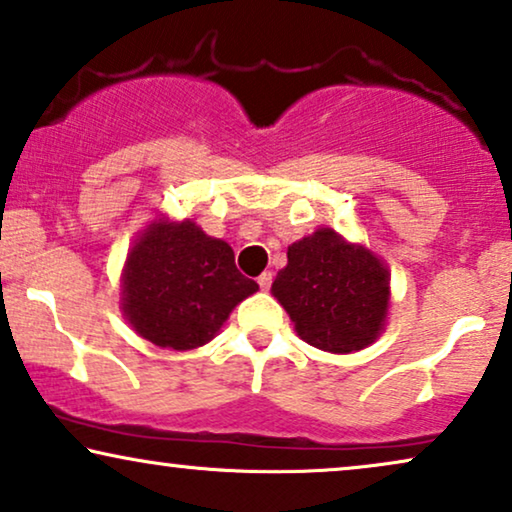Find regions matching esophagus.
<instances>
[{
    "label": "esophagus",
    "instance_id": "1",
    "mask_svg": "<svg viewBox=\"0 0 512 512\" xmlns=\"http://www.w3.org/2000/svg\"><path fill=\"white\" fill-rule=\"evenodd\" d=\"M270 284H272V272H261V275H258V287L268 291Z\"/></svg>",
    "mask_w": 512,
    "mask_h": 512
}]
</instances>
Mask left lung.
<instances>
[{"mask_svg":"<svg viewBox=\"0 0 512 512\" xmlns=\"http://www.w3.org/2000/svg\"><path fill=\"white\" fill-rule=\"evenodd\" d=\"M270 291L296 334L324 353H357L386 331L388 265L334 228H317L291 244Z\"/></svg>","mask_w":512,"mask_h":512,"instance_id":"left-lung-1","label":"left lung"}]
</instances>
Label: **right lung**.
I'll list each match as a JSON object with an SVG mask.
<instances>
[{
  "instance_id": "right-lung-1",
  "label": "right lung",
  "mask_w": 512,
  "mask_h": 512,
  "mask_svg": "<svg viewBox=\"0 0 512 512\" xmlns=\"http://www.w3.org/2000/svg\"><path fill=\"white\" fill-rule=\"evenodd\" d=\"M124 320L145 341L171 350L209 343L258 284L235 265L228 242L195 221L159 214L138 232L122 268Z\"/></svg>"
}]
</instances>
